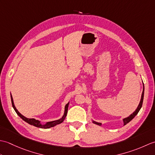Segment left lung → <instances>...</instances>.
Listing matches in <instances>:
<instances>
[{"label": "left lung", "mask_w": 155, "mask_h": 155, "mask_svg": "<svg viewBox=\"0 0 155 155\" xmlns=\"http://www.w3.org/2000/svg\"><path fill=\"white\" fill-rule=\"evenodd\" d=\"M144 84H143V93H142V95H141V98H140V103H139V105H138V107L137 108V109L135 110V111H134L133 113L130 115V116H128L127 118H123V123H124L123 125H124H124H126L127 123H129V122L131 120H133V118H134V117H135L136 115L138 114V113H139V112L141 107H142L143 102V98H144ZM92 122H93L94 124H96L97 125H99V126H102V123H98V122L94 121V120H92Z\"/></svg>", "instance_id": "obj_1"}]
</instances>
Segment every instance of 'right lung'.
<instances>
[{"mask_svg":"<svg viewBox=\"0 0 155 155\" xmlns=\"http://www.w3.org/2000/svg\"><path fill=\"white\" fill-rule=\"evenodd\" d=\"M11 102H12V107L14 108V110H15V112L16 113L18 116L21 117L22 119L25 121L26 123H28L29 124L31 125H33V126L36 127H38V128H51V127H53L56 125L62 123V122H63L65 119L66 116H67V111H68V104H69V102L68 103L65 105L64 107V113L63 116H62L60 119H58V120H53V121H50V122H47V123H45V124H42L41 122L38 120H36L35 118H28L25 117V116H23L22 114H21V113H19L18 111V110L16 109V108L15 106V104H14V101H13V98L12 95L11 94Z\"/></svg>","mask_w":155,"mask_h":155,"instance_id":"1","label":"right lung"}]
</instances>
